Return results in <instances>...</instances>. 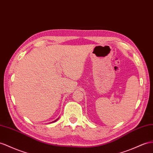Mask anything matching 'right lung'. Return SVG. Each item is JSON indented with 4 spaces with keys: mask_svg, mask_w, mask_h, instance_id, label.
Segmentation results:
<instances>
[{
    "mask_svg": "<svg viewBox=\"0 0 153 153\" xmlns=\"http://www.w3.org/2000/svg\"><path fill=\"white\" fill-rule=\"evenodd\" d=\"M58 119H59V117H58V118L57 119V120H55V121H52V122H51V123H53V122H55V121H56L57 120H58Z\"/></svg>",
    "mask_w": 153,
    "mask_h": 153,
    "instance_id": "add662e5",
    "label": "right lung"
}]
</instances>
